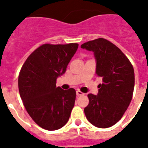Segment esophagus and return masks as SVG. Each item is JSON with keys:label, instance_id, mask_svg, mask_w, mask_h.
<instances>
[{"label": "esophagus", "instance_id": "34e87169", "mask_svg": "<svg viewBox=\"0 0 148 148\" xmlns=\"http://www.w3.org/2000/svg\"><path fill=\"white\" fill-rule=\"evenodd\" d=\"M76 95H77V96H81V95H84V93H82V92L79 91V90H77Z\"/></svg>", "mask_w": 148, "mask_h": 148}]
</instances>
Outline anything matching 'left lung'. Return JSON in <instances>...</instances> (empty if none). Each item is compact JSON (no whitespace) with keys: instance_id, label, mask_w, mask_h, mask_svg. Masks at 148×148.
Returning <instances> with one entry per match:
<instances>
[{"instance_id":"left-lung-1","label":"left lung","mask_w":148,"mask_h":148,"mask_svg":"<svg viewBox=\"0 0 148 148\" xmlns=\"http://www.w3.org/2000/svg\"><path fill=\"white\" fill-rule=\"evenodd\" d=\"M94 52L96 74L102 78L97 95L88 94L89 103L84 109L88 120L95 126L106 129L123 117L132 98L135 86L134 69L119 47L104 38L81 45Z\"/></svg>"}]
</instances>
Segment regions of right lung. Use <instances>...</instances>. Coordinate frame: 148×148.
Returning <instances> with one entry per match:
<instances>
[{"mask_svg":"<svg viewBox=\"0 0 148 148\" xmlns=\"http://www.w3.org/2000/svg\"><path fill=\"white\" fill-rule=\"evenodd\" d=\"M79 45L45 44L29 55L18 79L19 95L25 110L40 127L53 131L65 125L75 104L74 88L56 87Z\"/></svg>","mask_w":148,"mask_h":148,"instance_id":"add662e5","label":"right lung"}]
</instances>
